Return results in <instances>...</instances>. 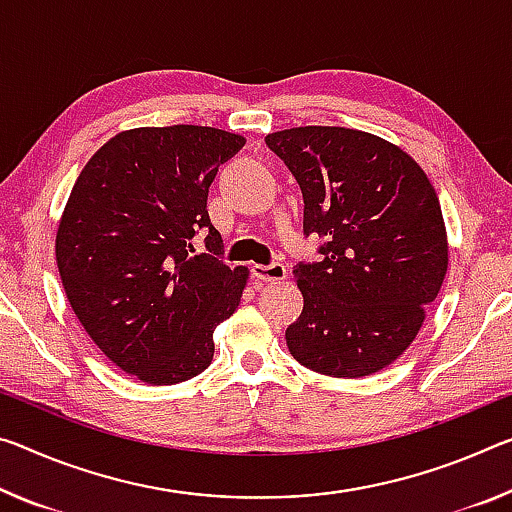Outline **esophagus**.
Instances as JSON below:
<instances>
[{"label":"esophagus","instance_id":"obj_1","mask_svg":"<svg viewBox=\"0 0 512 512\" xmlns=\"http://www.w3.org/2000/svg\"><path fill=\"white\" fill-rule=\"evenodd\" d=\"M250 273H253V278L259 282H280L287 278V266L280 264V262H273V264H253L250 266Z\"/></svg>","mask_w":512,"mask_h":512}]
</instances>
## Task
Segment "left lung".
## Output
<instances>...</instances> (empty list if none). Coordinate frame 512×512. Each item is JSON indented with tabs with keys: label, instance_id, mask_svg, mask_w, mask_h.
<instances>
[{
	"label": "left lung",
	"instance_id": "8db88e82",
	"mask_svg": "<svg viewBox=\"0 0 512 512\" xmlns=\"http://www.w3.org/2000/svg\"><path fill=\"white\" fill-rule=\"evenodd\" d=\"M303 191V232L326 237L321 262L294 275L303 312L287 346L303 367L362 378L415 342L449 266L433 184L408 152L346 127L266 136Z\"/></svg>",
	"mask_w": 512,
	"mask_h": 512
}]
</instances>
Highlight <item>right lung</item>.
Returning a JSON list of instances; mask_svg holds the SVG:
<instances>
[{
	"label": "right lung",
	"mask_w": 512,
	"mask_h": 512,
	"mask_svg": "<svg viewBox=\"0 0 512 512\" xmlns=\"http://www.w3.org/2000/svg\"><path fill=\"white\" fill-rule=\"evenodd\" d=\"M246 139L216 127L120 132L81 170L56 232L72 312L107 358L148 385L205 371L214 330L248 280L223 262L207 196L218 166ZM208 230L207 254L192 237Z\"/></svg>",
	"instance_id": "obj_1"
}]
</instances>
